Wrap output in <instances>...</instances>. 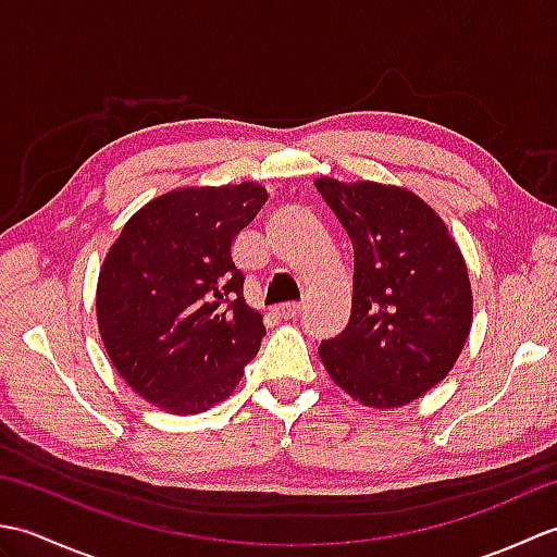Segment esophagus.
<instances>
[{"label":"esophagus","mask_w":557,"mask_h":557,"mask_svg":"<svg viewBox=\"0 0 557 557\" xmlns=\"http://www.w3.org/2000/svg\"><path fill=\"white\" fill-rule=\"evenodd\" d=\"M301 309H304V304H282V306H277V315H282V318H297L299 313H301Z\"/></svg>","instance_id":"esophagus-1"}]
</instances>
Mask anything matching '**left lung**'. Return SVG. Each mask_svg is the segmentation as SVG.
Segmentation results:
<instances>
[{
	"mask_svg": "<svg viewBox=\"0 0 557 557\" xmlns=\"http://www.w3.org/2000/svg\"><path fill=\"white\" fill-rule=\"evenodd\" d=\"M354 246L351 315L318 354L361 405L401 407L453 369L471 327L465 258L435 212L405 188L318 180Z\"/></svg>",
	"mask_w": 557,
	"mask_h": 557,
	"instance_id": "left-lung-1",
	"label": "left lung"
}]
</instances>
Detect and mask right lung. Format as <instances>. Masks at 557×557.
I'll list each match as a JSON object with an SVG mask.
<instances>
[{
    "label": "right lung",
    "instance_id": "1",
    "mask_svg": "<svg viewBox=\"0 0 557 557\" xmlns=\"http://www.w3.org/2000/svg\"><path fill=\"white\" fill-rule=\"evenodd\" d=\"M268 200L253 182L180 188L124 224L98 282L114 369L152 407L198 413L239 385L265 335L232 242Z\"/></svg>",
    "mask_w": 557,
    "mask_h": 557
}]
</instances>
